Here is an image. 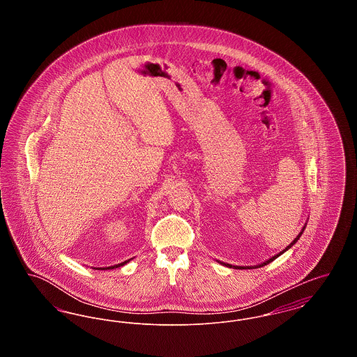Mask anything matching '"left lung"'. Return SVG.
Masks as SVG:
<instances>
[{"instance_id":"1","label":"left lung","mask_w":357,"mask_h":357,"mask_svg":"<svg viewBox=\"0 0 357 357\" xmlns=\"http://www.w3.org/2000/svg\"><path fill=\"white\" fill-rule=\"evenodd\" d=\"M305 227H306V223H305V225H304V227H303V229H301V231H300V233H298V236H297V237L294 238V239H293V241H291V242H290V243H289L288 246H287V248H285V249H284V250H282V252H280V253H278V255H273V257H271V258H269V259H266V261H265V262H261V264H258V265H255V266H236V265H230V264H225V262H221V261H218V262H220V264H221V265H223V266H227V268H233V269H257V268H262V266H265V265H268V264H271V262H272V261H274V259H275V258H278V257H280V255H284V253H285V252H287V250H289V249H290V248H291V246H293V245H294V243H296V242H297V241H298V239H300V237H301V234H303V233H304V230H305Z\"/></svg>"}]
</instances>
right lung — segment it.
Returning a JSON list of instances; mask_svg holds the SVG:
<instances>
[{"instance_id": "add662e5", "label": "right lung", "mask_w": 357, "mask_h": 357, "mask_svg": "<svg viewBox=\"0 0 357 357\" xmlns=\"http://www.w3.org/2000/svg\"><path fill=\"white\" fill-rule=\"evenodd\" d=\"M131 259H132V258H130V259H127V261H124V262L116 264V265H112V266H107V268H92V269H98V271H111V269H116V268H120V266L128 264Z\"/></svg>"}]
</instances>
